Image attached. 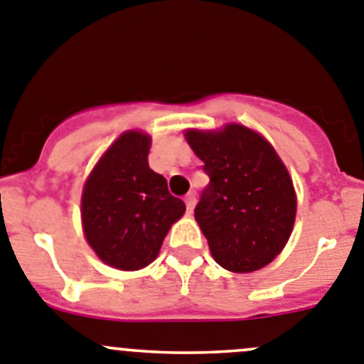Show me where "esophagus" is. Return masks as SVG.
Instances as JSON below:
<instances>
[{"label": "esophagus", "mask_w": 364, "mask_h": 364, "mask_svg": "<svg viewBox=\"0 0 364 364\" xmlns=\"http://www.w3.org/2000/svg\"><path fill=\"white\" fill-rule=\"evenodd\" d=\"M196 200H197L196 192H188V193H186L185 203H186V209H188L190 213H192V211H193V208H196Z\"/></svg>", "instance_id": "34e87169"}]
</instances>
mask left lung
<instances>
[{
    "label": "left lung",
    "mask_w": 364,
    "mask_h": 364,
    "mask_svg": "<svg viewBox=\"0 0 364 364\" xmlns=\"http://www.w3.org/2000/svg\"><path fill=\"white\" fill-rule=\"evenodd\" d=\"M204 161L209 185L196 205V220L216 262L250 273L284 250L296 220V193L273 146L241 124L222 132H186Z\"/></svg>",
    "instance_id": "1"
}]
</instances>
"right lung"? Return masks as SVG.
<instances>
[{
	"label": "right lung",
	"instance_id": "add662e5",
	"mask_svg": "<svg viewBox=\"0 0 364 364\" xmlns=\"http://www.w3.org/2000/svg\"><path fill=\"white\" fill-rule=\"evenodd\" d=\"M151 139L127 132L105 151L82 192V227L90 247L109 266L135 271L159 255L164 237L186 205L167 179L149 168Z\"/></svg>",
	"mask_w": 364,
	"mask_h": 364
}]
</instances>
